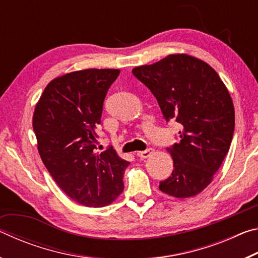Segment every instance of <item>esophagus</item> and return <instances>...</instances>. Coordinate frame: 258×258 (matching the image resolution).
<instances>
[{"mask_svg":"<svg viewBox=\"0 0 258 258\" xmlns=\"http://www.w3.org/2000/svg\"><path fill=\"white\" fill-rule=\"evenodd\" d=\"M154 149H152V148H149V149H147V150H143V151H138V156L140 157V158L141 159H146V158H148V157H150L152 154H154Z\"/></svg>","mask_w":258,"mask_h":258,"instance_id":"obj_1","label":"esophagus"}]
</instances>
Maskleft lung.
Here are the masks:
<instances>
[{
  "label": "left lung",
  "instance_id": "left-lung-1",
  "mask_svg": "<svg viewBox=\"0 0 258 258\" xmlns=\"http://www.w3.org/2000/svg\"><path fill=\"white\" fill-rule=\"evenodd\" d=\"M132 73L155 95L164 118L181 126L180 141L167 148L172 175L159 190L175 198L197 196L211 184L232 141L234 107L228 89L208 63L184 53Z\"/></svg>",
  "mask_w": 258,
  "mask_h": 258
}]
</instances>
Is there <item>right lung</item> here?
I'll return each mask as SVG.
<instances>
[{
  "label": "right lung",
  "instance_id": "1",
  "mask_svg": "<svg viewBox=\"0 0 258 258\" xmlns=\"http://www.w3.org/2000/svg\"><path fill=\"white\" fill-rule=\"evenodd\" d=\"M119 69H84L52 80L33 115L43 164L74 202L86 207L111 204L124 190L128 161L109 147L97 152L103 101Z\"/></svg>",
  "mask_w": 258,
  "mask_h": 258
}]
</instances>
